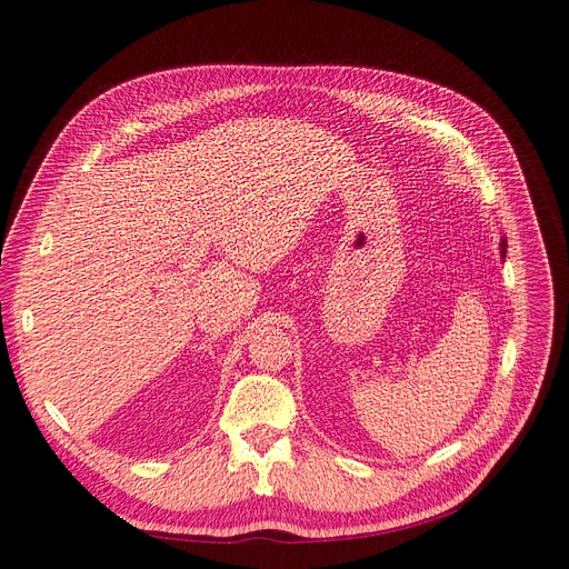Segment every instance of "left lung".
Returning a JSON list of instances; mask_svg holds the SVG:
<instances>
[{
	"label": "left lung",
	"instance_id": "1",
	"mask_svg": "<svg viewBox=\"0 0 569 569\" xmlns=\"http://www.w3.org/2000/svg\"><path fill=\"white\" fill-rule=\"evenodd\" d=\"M505 249H507V244H505V239H502V242H500V256L505 258Z\"/></svg>",
	"mask_w": 569,
	"mask_h": 569
}]
</instances>
